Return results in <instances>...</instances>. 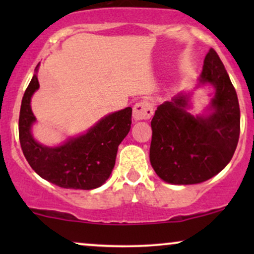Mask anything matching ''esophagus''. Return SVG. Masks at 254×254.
Instances as JSON below:
<instances>
[{"label":"esophagus","instance_id":"34e87169","mask_svg":"<svg viewBox=\"0 0 254 254\" xmlns=\"http://www.w3.org/2000/svg\"><path fill=\"white\" fill-rule=\"evenodd\" d=\"M154 113L153 105L145 100H141L135 104L133 106L132 116L136 121H142V119H149Z\"/></svg>","mask_w":254,"mask_h":254}]
</instances>
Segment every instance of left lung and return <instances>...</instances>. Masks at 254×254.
<instances>
[{
    "mask_svg": "<svg viewBox=\"0 0 254 254\" xmlns=\"http://www.w3.org/2000/svg\"><path fill=\"white\" fill-rule=\"evenodd\" d=\"M199 83L215 88L206 116L189 112V94L165 101L151 119L150 164L165 182L203 183L228 165L240 135V107L234 86L214 49L204 60Z\"/></svg>",
    "mask_w": 254,
    "mask_h": 254,
    "instance_id": "1",
    "label": "left lung"
}]
</instances>
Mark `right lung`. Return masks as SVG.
Wrapping results in <instances>:
<instances>
[{
    "instance_id": "add662e5",
    "label": "right lung",
    "mask_w": 254,
    "mask_h": 254,
    "mask_svg": "<svg viewBox=\"0 0 254 254\" xmlns=\"http://www.w3.org/2000/svg\"><path fill=\"white\" fill-rule=\"evenodd\" d=\"M36 74L25 90L19 116V139L22 153L34 172L55 185L75 190H92L109 179L116 164L118 145L129 133L132 109L111 113L83 135L72 137L58 147H46L33 138L36 122L31 98L39 88Z\"/></svg>"
}]
</instances>
